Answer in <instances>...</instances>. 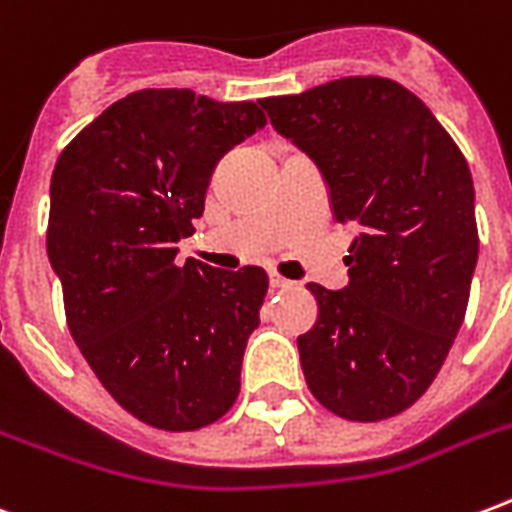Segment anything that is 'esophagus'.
I'll list each match as a JSON object with an SVG mask.
<instances>
[{"label":"esophagus","instance_id":"obj_1","mask_svg":"<svg viewBox=\"0 0 512 512\" xmlns=\"http://www.w3.org/2000/svg\"><path fill=\"white\" fill-rule=\"evenodd\" d=\"M271 287L273 289H287V287H292V281L284 279V276H279L276 271H271Z\"/></svg>","mask_w":512,"mask_h":512}]
</instances>
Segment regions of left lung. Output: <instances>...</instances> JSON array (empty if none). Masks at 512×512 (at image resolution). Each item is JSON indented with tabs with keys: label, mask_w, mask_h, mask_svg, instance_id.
Here are the masks:
<instances>
[{
	"label": "left lung",
	"mask_w": 512,
	"mask_h": 512,
	"mask_svg": "<svg viewBox=\"0 0 512 512\" xmlns=\"http://www.w3.org/2000/svg\"><path fill=\"white\" fill-rule=\"evenodd\" d=\"M260 106L319 164L337 223L358 231L348 287L308 284L319 319L297 337L305 382L342 420H388L436 380L468 311V162L430 108L385 76H342Z\"/></svg>",
	"instance_id": "8db88e82"
}]
</instances>
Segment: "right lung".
<instances>
[{
    "label": "right lung",
    "mask_w": 512,
    "mask_h": 512,
    "mask_svg": "<svg viewBox=\"0 0 512 512\" xmlns=\"http://www.w3.org/2000/svg\"><path fill=\"white\" fill-rule=\"evenodd\" d=\"M263 124L252 100L138 90L55 162L47 255L68 332L116 404L151 428H207L239 396L268 273L180 265L175 244L204 212L217 159Z\"/></svg>",
    "instance_id": "1"
}]
</instances>
